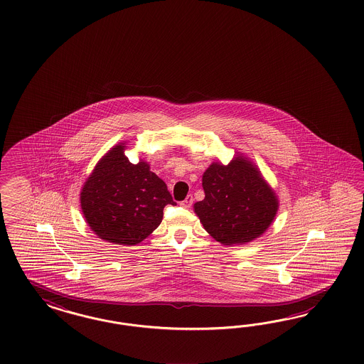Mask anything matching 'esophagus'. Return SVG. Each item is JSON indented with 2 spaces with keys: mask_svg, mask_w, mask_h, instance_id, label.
Instances as JSON below:
<instances>
[{
  "mask_svg": "<svg viewBox=\"0 0 364 364\" xmlns=\"http://www.w3.org/2000/svg\"><path fill=\"white\" fill-rule=\"evenodd\" d=\"M192 204H193V196H192V195H188L186 200H183V201L180 203V205L184 207V208H189Z\"/></svg>",
  "mask_w": 364,
  "mask_h": 364,
  "instance_id": "1",
  "label": "esophagus"
}]
</instances>
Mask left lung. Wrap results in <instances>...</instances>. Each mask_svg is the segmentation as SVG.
I'll list each match as a JSON object with an SVG mask.
<instances>
[{"instance_id":"obj_1","label":"left lung","mask_w":364,"mask_h":364,"mask_svg":"<svg viewBox=\"0 0 364 364\" xmlns=\"http://www.w3.org/2000/svg\"><path fill=\"white\" fill-rule=\"evenodd\" d=\"M205 198L193 208L204 230L224 245L245 244L263 235L279 200L259 169L242 156L228 166L212 163L203 175Z\"/></svg>"}]
</instances>
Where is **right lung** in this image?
Wrapping results in <instances>:
<instances>
[{
  "mask_svg": "<svg viewBox=\"0 0 364 364\" xmlns=\"http://www.w3.org/2000/svg\"><path fill=\"white\" fill-rule=\"evenodd\" d=\"M124 151L125 143L114 145L100 160L80 201L85 221L100 239L134 245L160 225L166 204L176 203L148 163L132 164Z\"/></svg>",
  "mask_w": 364,
  "mask_h": 364,
  "instance_id": "obj_1",
  "label": "right lung"
}]
</instances>
